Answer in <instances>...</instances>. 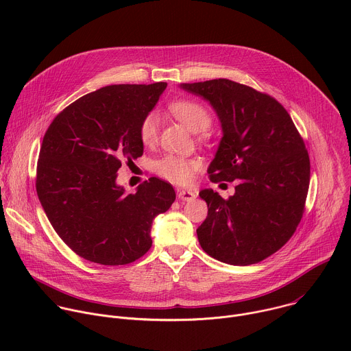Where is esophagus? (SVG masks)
<instances>
[{"mask_svg":"<svg viewBox=\"0 0 351 351\" xmlns=\"http://www.w3.org/2000/svg\"><path fill=\"white\" fill-rule=\"evenodd\" d=\"M178 198L182 199V202H193V199L195 198V191L179 189L178 190Z\"/></svg>","mask_w":351,"mask_h":351,"instance_id":"obj_1","label":"esophagus"}]
</instances>
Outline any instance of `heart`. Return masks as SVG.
<instances>
[{"label":"heart","instance_id":"1","mask_svg":"<svg viewBox=\"0 0 351 351\" xmlns=\"http://www.w3.org/2000/svg\"><path fill=\"white\" fill-rule=\"evenodd\" d=\"M169 111L172 115L180 121L189 130L198 133L204 132L211 126L213 118L206 107L189 99H180L169 104ZM158 133V118L156 114H147L138 126V137L143 144L149 145L157 138ZM198 168V162L194 160H187L176 156H165L154 164L156 172L176 184H187L191 182L194 171Z\"/></svg>","mask_w":351,"mask_h":351}]
</instances>
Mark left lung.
<instances>
[{"mask_svg":"<svg viewBox=\"0 0 351 351\" xmlns=\"http://www.w3.org/2000/svg\"><path fill=\"white\" fill-rule=\"evenodd\" d=\"M215 110L223 137L208 168L210 180H237L222 198L199 191L208 215L198 226L199 245L230 265H252L276 253L303 218L310 157L303 137L280 103L229 79L183 83Z\"/></svg>","mask_w":351,"mask_h":351,"instance_id":"obj_1","label":"left lung"}]
</instances>
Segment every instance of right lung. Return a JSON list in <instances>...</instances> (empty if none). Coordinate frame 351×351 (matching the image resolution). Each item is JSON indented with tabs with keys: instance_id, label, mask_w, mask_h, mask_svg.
Segmentation results:
<instances>
[{
	"instance_id": "obj_1",
	"label": "right lung",
	"mask_w": 351,
	"mask_h": 351,
	"mask_svg": "<svg viewBox=\"0 0 351 351\" xmlns=\"http://www.w3.org/2000/svg\"><path fill=\"white\" fill-rule=\"evenodd\" d=\"M167 83L114 84L88 93L48 126L37 161L36 190L44 213L64 243L82 258L126 265L153 244V219L176 194L158 178L126 194L117 184L122 162L143 156L141 119Z\"/></svg>"
}]
</instances>
